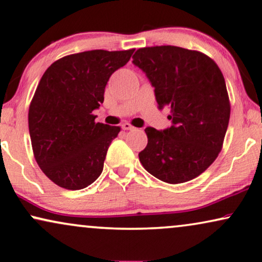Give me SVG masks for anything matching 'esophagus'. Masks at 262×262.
<instances>
[{
    "instance_id": "obj_1",
    "label": "esophagus",
    "mask_w": 262,
    "mask_h": 262,
    "mask_svg": "<svg viewBox=\"0 0 262 262\" xmlns=\"http://www.w3.org/2000/svg\"><path fill=\"white\" fill-rule=\"evenodd\" d=\"M121 127H122V129H123V130H133V129H134V127H133L132 124H130V123H128V122L123 123Z\"/></svg>"
}]
</instances>
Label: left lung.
<instances>
[{
  "label": "left lung",
  "mask_w": 262,
  "mask_h": 262,
  "mask_svg": "<svg viewBox=\"0 0 262 262\" xmlns=\"http://www.w3.org/2000/svg\"><path fill=\"white\" fill-rule=\"evenodd\" d=\"M133 64L150 81L159 110L169 107L171 121L163 130L144 129L140 162L167 183L193 180L217 159L230 121L222 71L204 53L171 45L139 49Z\"/></svg>",
  "instance_id": "left-lung-1"
}]
</instances>
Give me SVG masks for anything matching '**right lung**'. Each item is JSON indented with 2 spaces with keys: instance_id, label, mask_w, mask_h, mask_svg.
I'll use <instances>...</instances> for the list:
<instances>
[{
  "instance_id": "add662e5",
  "label": "right lung",
  "mask_w": 262,
  "mask_h": 262,
  "mask_svg": "<svg viewBox=\"0 0 262 262\" xmlns=\"http://www.w3.org/2000/svg\"><path fill=\"white\" fill-rule=\"evenodd\" d=\"M134 49L92 50L60 58L41 77L29 108L35 159L53 183L80 190L101 175L120 127L95 123L110 77L126 65Z\"/></svg>"
}]
</instances>
